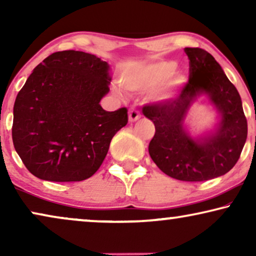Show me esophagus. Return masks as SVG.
I'll return each instance as SVG.
<instances>
[{
    "mask_svg": "<svg viewBox=\"0 0 256 256\" xmlns=\"http://www.w3.org/2000/svg\"><path fill=\"white\" fill-rule=\"evenodd\" d=\"M128 116H129V122H135V121H138L140 118H141V115H140L138 110H135V108H132V110H129Z\"/></svg>",
    "mask_w": 256,
    "mask_h": 256,
    "instance_id": "obj_1",
    "label": "esophagus"
}]
</instances>
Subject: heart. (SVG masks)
Here are the masks:
<instances>
[{"instance_id": "heart-1", "label": "heart", "mask_w": 256, "mask_h": 256, "mask_svg": "<svg viewBox=\"0 0 256 256\" xmlns=\"http://www.w3.org/2000/svg\"><path fill=\"white\" fill-rule=\"evenodd\" d=\"M176 66L174 60H158L126 70L120 76V85L126 90H144L157 86L152 99L162 104L171 102L188 84V76L176 70Z\"/></svg>"}]
</instances>
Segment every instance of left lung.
<instances>
[{
  "instance_id": "1",
  "label": "left lung",
  "mask_w": 256,
  "mask_h": 256,
  "mask_svg": "<svg viewBox=\"0 0 256 256\" xmlns=\"http://www.w3.org/2000/svg\"><path fill=\"white\" fill-rule=\"evenodd\" d=\"M190 79L176 100L149 104L143 114L155 124L149 155L168 176L184 182H202L228 172L239 160L247 138V120L240 94L212 54L185 48ZM206 95L217 110L220 122L208 134L194 138L184 124L188 110Z\"/></svg>"
}]
</instances>
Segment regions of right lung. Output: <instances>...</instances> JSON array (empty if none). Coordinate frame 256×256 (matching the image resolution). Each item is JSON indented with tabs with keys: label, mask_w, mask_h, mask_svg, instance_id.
<instances>
[{
	"label": "right lung",
	"mask_w": 256,
	"mask_h": 256,
	"mask_svg": "<svg viewBox=\"0 0 256 256\" xmlns=\"http://www.w3.org/2000/svg\"><path fill=\"white\" fill-rule=\"evenodd\" d=\"M110 65L82 51H59L38 64L14 104L12 142L34 176L80 182L93 176L113 136L128 122L127 108L106 112Z\"/></svg>",
	"instance_id": "add662e5"
}]
</instances>
